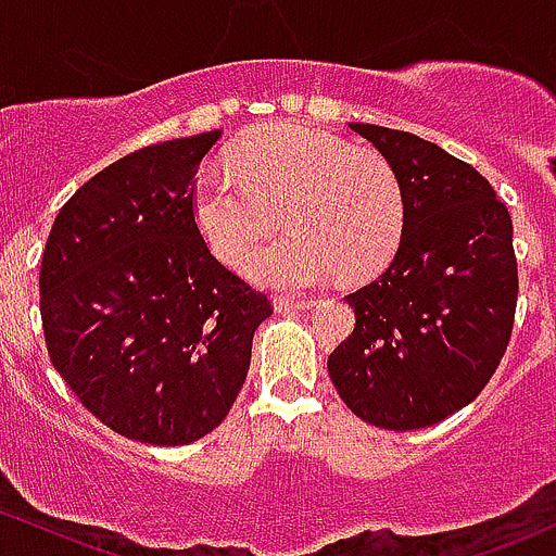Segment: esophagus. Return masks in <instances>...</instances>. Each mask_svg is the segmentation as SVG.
<instances>
[{
	"label": "esophagus",
	"instance_id": "obj_1",
	"mask_svg": "<svg viewBox=\"0 0 556 556\" xmlns=\"http://www.w3.org/2000/svg\"><path fill=\"white\" fill-rule=\"evenodd\" d=\"M274 309L277 312H290V309H295V312H306V309H312V301H301V299H282V295H279V299H274Z\"/></svg>",
	"mask_w": 556,
	"mask_h": 556
}]
</instances>
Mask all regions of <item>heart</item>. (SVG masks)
Instances as JSON below:
<instances>
[{
	"instance_id": "heart-1",
	"label": "heart",
	"mask_w": 556,
	"mask_h": 556,
	"mask_svg": "<svg viewBox=\"0 0 556 556\" xmlns=\"http://www.w3.org/2000/svg\"><path fill=\"white\" fill-rule=\"evenodd\" d=\"M293 231L247 266L255 282L304 290L336 271L368 277L401 244L406 201L395 169L377 153L301 123L252 134L193 185V220L210 250L242 266L279 217Z\"/></svg>"
}]
</instances>
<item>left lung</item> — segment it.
<instances>
[{
	"instance_id": "obj_1",
	"label": "left lung",
	"mask_w": 556,
	"mask_h": 556,
	"mask_svg": "<svg viewBox=\"0 0 556 556\" xmlns=\"http://www.w3.org/2000/svg\"><path fill=\"white\" fill-rule=\"evenodd\" d=\"M350 128L395 169L406 226L390 266L346 295L355 330L330 352V382L377 428H430L484 390L511 339V215L439 144L371 123Z\"/></svg>"
}]
</instances>
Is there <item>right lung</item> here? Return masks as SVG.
<instances>
[{"label": "right lung", "instance_id": "obj_1", "mask_svg": "<svg viewBox=\"0 0 556 556\" xmlns=\"http://www.w3.org/2000/svg\"><path fill=\"white\" fill-rule=\"evenodd\" d=\"M217 131L142 148L55 215L39 271L48 355L110 430L185 446L226 419L271 304L210 252L193 220Z\"/></svg>", "mask_w": 556, "mask_h": 556}]
</instances>
